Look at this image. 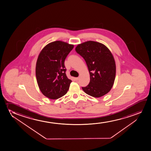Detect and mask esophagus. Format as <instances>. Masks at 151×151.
Masks as SVG:
<instances>
[{"label": "esophagus", "instance_id": "obj_1", "mask_svg": "<svg viewBox=\"0 0 151 151\" xmlns=\"http://www.w3.org/2000/svg\"><path fill=\"white\" fill-rule=\"evenodd\" d=\"M78 77H76V78H75V80L76 81H78Z\"/></svg>", "mask_w": 151, "mask_h": 151}]
</instances>
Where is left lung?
I'll return each mask as SVG.
<instances>
[{
  "label": "left lung",
  "mask_w": 151,
  "mask_h": 151,
  "mask_svg": "<svg viewBox=\"0 0 151 151\" xmlns=\"http://www.w3.org/2000/svg\"><path fill=\"white\" fill-rule=\"evenodd\" d=\"M75 50L86 61L90 75L89 84L82 87L83 91L97 98L110 92L116 75L115 61L110 50L102 43L88 41L78 45Z\"/></svg>",
  "instance_id": "8db88e82"
}]
</instances>
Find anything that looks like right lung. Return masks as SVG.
<instances>
[{"instance_id":"obj_1","label":"right lung","mask_w":151,"mask_h":151,"mask_svg":"<svg viewBox=\"0 0 151 151\" xmlns=\"http://www.w3.org/2000/svg\"><path fill=\"white\" fill-rule=\"evenodd\" d=\"M74 45L63 41L47 44L41 50L36 65V76L41 93L57 99L67 93L72 81L67 77L65 60Z\"/></svg>"}]
</instances>
